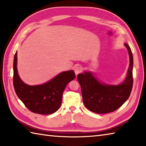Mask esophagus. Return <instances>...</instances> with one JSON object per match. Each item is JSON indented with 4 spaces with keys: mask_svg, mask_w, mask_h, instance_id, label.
<instances>
[{
    "mask_svg": "<svg viewBox=\"0 0 146 146\" xmlns=\"http://www.w3.org/2000/svg\"><path fill=\"white\" fill-rule=\"evenodd\" d=\"M75 73L76 75H78L79 73H80L82 71V68L80 66H76L75 68Z\"/></svg>",
    "mask_w": 146,
    "mask_h": 146,
    "instance_id": "esophagus-1",
    "label": "esophagus"
}]
</instances>
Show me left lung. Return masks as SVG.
Returning a JSON list of instances; mask_svg holds the SVG:
<instances>
[{
	"mask_svg": "<svg viewBox=\"0 0 146 146\" xmlns=\"http://www.w3.org/2000/svg\"><path fill=\"white\" fill-rule=\"evenodd\" d=\"M130 63L125 80L120 84L111 85L102 82L89 71L80 73L77 79L81 86L82 99L88 110L98 114L113 112L120 108L129 98L133 86V55L129 45Z\"/></svg>",
	"mask_w": 146,
	"mask_h": 146,
	"instance_id": "obj_1",
	"label": "left lung"
}]
</instances>
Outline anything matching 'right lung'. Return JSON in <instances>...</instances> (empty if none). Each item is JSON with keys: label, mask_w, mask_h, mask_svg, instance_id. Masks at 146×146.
I'll list each match as a JSON object with an SVG mask.
<instances>
[{"label": "right lung", "mask_w": 146, "mask_h": 146, "mask_svg": "<svg viewBox=\"0 0 146 146\" xmlns=\"http://www.w3.org/2000/svg\"><path fill=\"white\" fill-rule=\"evenodd\" d=\"M17 61L16 51L13 62V85L16 95L25 106L32 112L41 115H50L58 111L66 86L75 78L74 71L60 73L43 84L30 85L19 77Z\"/></svg>", "instance_id": "add662e5"}]
</instances>
